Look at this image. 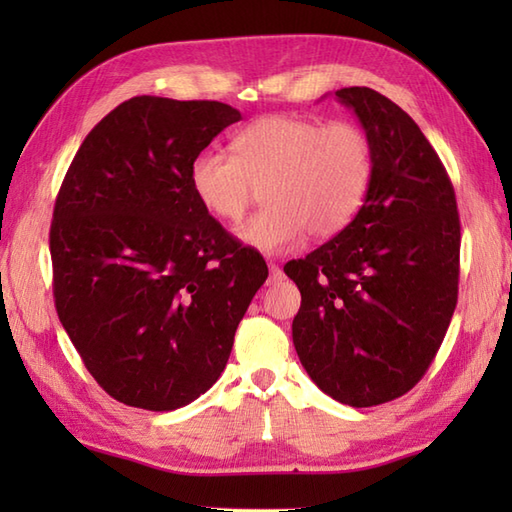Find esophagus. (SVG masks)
<instances>
[{
	"mask_svg": "<svg viewBox=\"0 0 512 512\" xmlns=\"http://www.w3.org/2000/svg\"><path fill=\"white\" fill-rule=\"evenodd\" d=\"M268 270H270V279H268V281H273V284H275V281L284 279V270H281L277 264L270 262V264H268Z\"/></svg>",
	"mask_w": 512,
	"mask_h": 512,
	"instance_id": "obj_1",
	"label": "esophagus"
}]
</instances>
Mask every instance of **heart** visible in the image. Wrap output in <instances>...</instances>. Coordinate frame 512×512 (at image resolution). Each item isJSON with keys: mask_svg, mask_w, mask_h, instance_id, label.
I'll return each mask as SVG.
<instances>
[{"mask_svg": "<svg viewBox=\"0 0 512 512\" xmlns=\"http://www.w3.org/2000/svg\"><path fill=\"white\" fill-rule=\"evenodd\" d=\"M235 156L202 149L189 182L206 213L237 222L264 187L268 202L239 228L262 253H286L306 233L332 237L354 222L374 182V143L350 121L323 123L295 114H270L233 140Z\"/></svg>", "mask_w": 512, "mask_h": 512, "instance_id": "1", "label": "heart"}]
</instances>
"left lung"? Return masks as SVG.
Segmentation results:
<instances>
[{
	"label": "left lung",
	"instance_id": "left-lung-1",
	"mask_svg": "<svg viewBox=\"0 0 512 512\" xmlns=\"http://www.w3.org/2000/svg\"><path fill=\"white\" fill-rule=\"evenodd\" d=\"M374 143L354 222L286 275L301 290L292 343L314 383L350 407L394 400L436 358L458 303L460 215L420 127L369 88L336 90Z\"/></svg>",
	"mask_w": 512,
	"mask_h": 512
}]
</instances>
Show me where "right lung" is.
<instances>
[{"mask_svg": "<svg viewBox=\"0 0 512 512\" xmlns=\"http://www.w3.org/2000/svg\"><path fill=\"white\" fill-rule=\"evenodd\" d=\"M242 114L134 96L85 136L54 202V306L85 367L129 407L173 411L224 372L264 257L204 211L198 151Z\"/></svg>", "mask_w": 512, "mask_h": 512, "instance_id": "1", "label": "right lung"}]
</instances>
